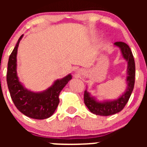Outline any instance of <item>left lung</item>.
I'll return each mask as SVG.
<instances>
[{"label":"left lung","mask_w":147,"mask_h":147,"mask_svg":"<svg viewBox=\"0 0 147 147\" xmlns=\"http://www.w3.org/2000/svg\"><path fill=\"white\" fill-rule=\"evenodd\" d=\"M115 45L121 50L124 58L127 62V89L125 92L119 99L113 101L98 102L94 97L85 90L84 93V102L92 113L100 116H109L115 115L122 110L129 101L133 91L135 82V63L131 49L124 42H116Z\"/></svg>","instance_id":"left-lung-1"}]
</instances>
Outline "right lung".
I'll return each mask as SVG.
<instances>
[{
	"label": "right lung",
	"mask_w": 147,
	"mask_h": 147,
	"mask_svg": "<svg viewBox=\"0 0 147 147\" xmlns=\"http://www.w3.org/2000/svg\"><path fill=\"white\" fill-rule=\"evenodd\" d=\"M23 36L22 35L18 39L8 60L6 78L10 97L15 106L26 116L35 119H47L57 109L60 92L72 79V75L69 74L63 79L57 80L51 87L42 92H33L25 88L19 81L16 71L18 47Z\"/></svg>",
	"instance_id": "obj_1"
}]
</instances>
